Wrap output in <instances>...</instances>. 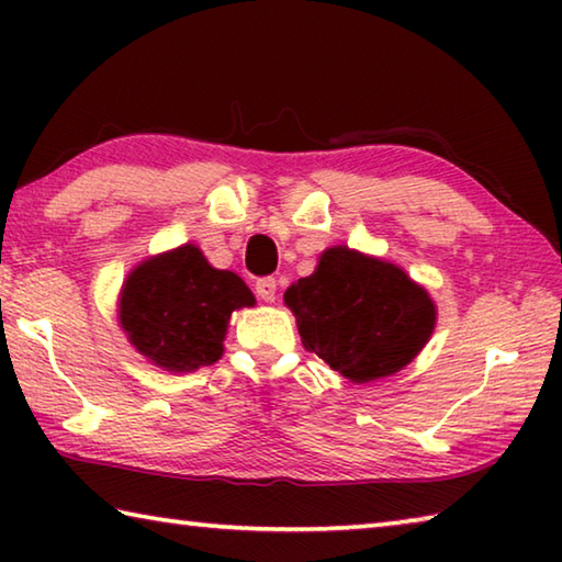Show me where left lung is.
I'll return each mask as SVG.
<instances>
[{
    "mask_svg": "<svg viewBox=\"0 0 562 562\" xmlns=\"http://www.w3.org/2000/svg\"><path fill=\"white\" fill-rule=\"evenodd\" d=\"M119 325L138 355L166 372L215 364L233 312L255 307V294L231 270L213 268L195 243L148 255L119 292Z\"/></svg>",
    "mask_w": 562,
    "mask_h": 562,
    "instance_id": "obj_1",
    "label": "left lung"
}]
</instances>
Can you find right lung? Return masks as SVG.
<instances>
[{"label":"right lung","instance_id":"1","mask_svg":"<svg viewBox=\"0 0 562 562\" xmlns=\"http://www.w3.org/2000/svg\"><path fill=\"white\" fill-rule=\"evenodd\" d=\"M302 345L355 384L402 372L434 335L436 307L394 262L327 247L310 278L284 292Z\"/></svg>","mask_w":562,"mask_h":562}]
</instances>
